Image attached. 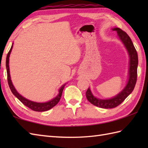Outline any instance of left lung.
<instances>
[{
  "label": "left lung",
  "instance_id": "left-lung-1",
  "mask_svg": "<svg viewBox=\"0 0 148 148\" xmlns=\"http://www.w3.org/2000/svg\"><path fill=\"white\" fill-rule=\"evenodd\" d=\"M112 30L117 32L119 39L123 44L129 56V68H128V77L126 86L120 92L111 99H102L97 98L93 95L90 88L87 90L86 96L88 100L94 106L104 109L114 108L124 101L125 99L132 92L136 86L137 77L138 55L132 41L128 34L119 28H112Z\"/></svg>",
  "mask_w": 148,
  "mask_h": 148
}]
</instances>
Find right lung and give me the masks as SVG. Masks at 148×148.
<instances>
[{"instance_id": "add662e5", "label": "right lung", "mask_w": 148, "mask_h": 148, "mask_svg": "<svg viewBox=\"0 0 148 148\" xmlns=\"http://www.w3.org/2000/svg\"><path fill=\"white\" fill-rule=\"evenodd\" d=\"M12 46H13V44L12 45L11 48L10 50H9V53H8L7 57H6V62H5L6 69H7V74H8V81L9 88H10L12 93H13V95L16 97L18 99L20 100L25 106H26L27 107H28V108H29L30 109L33 110L34 111L43 112V111H48V110H49L50 109L53 108V107L57 104L58 102L60 101V100L63 90H64V86H65L66 84H63V85L60 88V89L58 90V94L55 97V98H53L51 100H50L49 101L46 102H34V101H32V100H30L29 99L25 98L24 97L21 95L20 94L17 92V90H16L13 84L12 83L11 76H10V71H9V56H10V54L12 51Z\"/></svg>"}]
</instances>
